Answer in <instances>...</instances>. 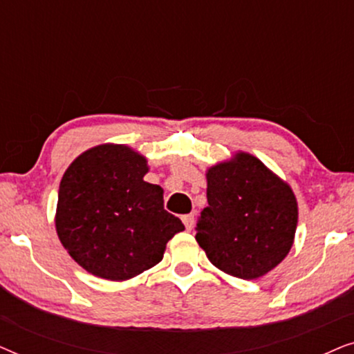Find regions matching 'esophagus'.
<instances>
[{
  "mask_svg": "<svg viewBox=\"0 0 354 354\" xmlns=\"http://www.w3.org/2000/svg\"><path fill=\"white\" fill-rule=\"evenodd\" d=\"M193 219H195V214H185L182 217V221H183V224H185L187 230L193 229Z\"/></svg>",
  "mask_w": 354,
  "mask_h": 354,
  "instance_id": "obj_1",
  "label": "esophagus"
}]
</instances>
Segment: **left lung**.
<instances>
[{
	"label": "left lung",
	"instance_id": "1",
	"mask_svg": "<svg viewBox=\"0 0 354 354\" xmlns=\"http://www.w3.org/2000/svg\"><path fill=\"white\" fill-rule=\"evenodd\" d=\"M207 206L196 241L216 268L253 280L274 269L293 245L298 205L292 188L258 158L239 153L211 167Z\"/></svg>",
	"mask_w": 354,
	"mask_h": 354
}]
</instances>
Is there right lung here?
<instances>
[{
	"instance_id": "1",
	"label": "right lung",
	"mask_w": 354,
	"mask_h": 354,
	"mask_svg": "<svg viewBox=\"0 0 354 354\" xmlns=\"http://www.w3.org/2000/svg\"><path fill=\"white\" fill-rule=\"evenodd\" d=\"M147 159L124 145H100L67 167L57 193L61 243L90 274L127 280L162 259L185 230L164 209L162 188L143 180Z\"/></svg>"
}]
</instances>
